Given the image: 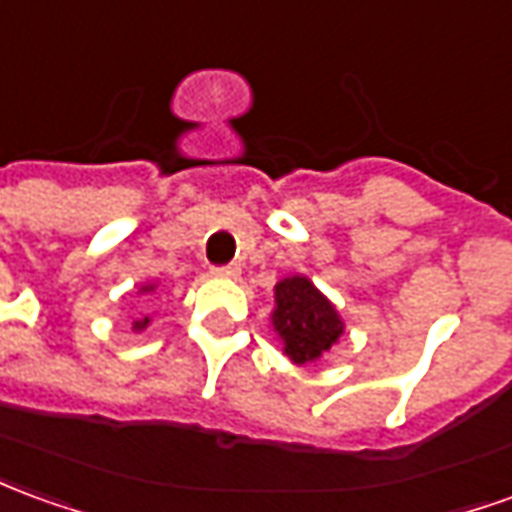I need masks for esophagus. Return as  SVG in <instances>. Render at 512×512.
<instances>
[{
  "label": "esophagus",
  "instance_id": "obj_1",
  "mask_svg": "<svg viewBox=\"0 0 512 512\" xmlns=\"http://www.w3.org/2000/svg\"><path fill=\"white\" fill-rule=\"evenodd\" d=\"M213 274L216 277H224V280H235L241 274V266L238 263H230V266H213Z\"/></svg>",
  "mask_w": 512,
  "mask_h": 512
}]
</instances>
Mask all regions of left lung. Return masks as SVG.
<instances>
[{"label":"left lung","instance_id":"left-lung-1","mask_svg":"<svg viewBox=\"0 0 512 512\" xmlns=\"http://www.w3.org/2000/svg\"><path fill=\"white\" fill-rule=\"evenodd\" d=\"M274 330L282 338L285 355L293 363H310L341 338L343 321L335 307L316 291L307 277H288L277 282Z\"/></svg>","mask_w":512,"mask_h":512}]
</instances>
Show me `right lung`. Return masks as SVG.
<instances>
[{
  "instance_id": "obj_1",
  "label": "right lung",
  "mask_w": 512,
  "mask_h": 512,
  "mask_svg": "<svg viewBox=\"0 0 512 512\" xmlns=\"http://www.w3.org/2000/svg\"><path fill=\"white\" fill-rule=\"evenodd\" d=\"M144 291H152V285H146ZM146 324H149V316H144V318H138V321H135V330H144Z\"/></svg>"
}]
</instances>
